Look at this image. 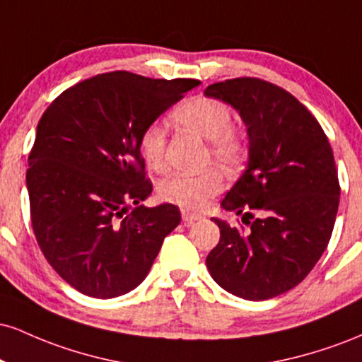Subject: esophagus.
I'll list each match as a JSON object with an SVG mask.
<instances>
[{"label": "esophagus", "instance_id": "1", "mask_svg": "<svg viewBox=\"0 0 362 362\" xmlns=\"http://www.w3.org/2000/svg\"><path fill=\"white\" fill-rule=\"evenodd\" d=\"M202 216L197 214V213H190V211H182V219H184V223L187 226H190V224H194L195 221H199Z\"/></svg>", "mask_w": 362, "mask_h": 362}]
</instances>
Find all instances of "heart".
Listing matches in <instances>:
<instances>
[{
    "label": "heart",
    "mask_w": 362,
    "mask_h": 362,
    "mask_svg": "<svg viewBox=\"0 0 362 362\" xmlns=\"http://www.w3.org/2000/svg\"><path fill=\"white\" fill-rule=\"evenodd\" d=\"M172 119L182 127L209 139V158L219 163L236 167L248 155V138L242 127L231 124V110L226 103L216 98L199 97L187 98L172 112ZM165 146L167 134L158 122L143 127L138 136L141 156L153 170L165 168ZM224 187V175L219 168L211 167L195 175L168 177L160 184V197L165 202L184 207V209H202L216 197Z\"/></svg>",
    "instance_id": "b5f03b06"
}]
</instances>
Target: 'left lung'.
<instances>
[{
  "mask_svg": "<svg viewBox=\"0 0 362 362\" xmlns=\"http://www.w3.org/2000/svg\"><path fill=\"white\" fill-rule=\"evenodd\" d=\"M204 93L235 107L250 139L247 170L221 202L250 230L213 218L221 235L206 265L228 293L271 300L300 284L330 242L340 195L334 153L315 115L274 83L233 78Z\"/></svg>",
  "mask_w": 362,
  "mask_h": 362,
  "instance_id": "obj_1",
  "label": "left lung"
}]
</instances>
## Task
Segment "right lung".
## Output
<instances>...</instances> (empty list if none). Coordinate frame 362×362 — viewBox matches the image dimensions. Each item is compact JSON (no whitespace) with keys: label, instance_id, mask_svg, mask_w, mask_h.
<instances>
[{"label":"right lung","instance_id":"add662e5","mask_svg":"<svg viewBox=\"0 0 362 362\" xmlns=\"http://www.w3.org/2000/svg\"><path fill=\"white\" fill-rule=\"evenodd\" d=\"M197 85L103 73L62 91L40 117L27 170L32 228L45 260L86 296L139 286L180 223L177 206H139L153 184L138 136Z\"/></svg>","mask_w":362,"mask_h":362}]
</instances>
